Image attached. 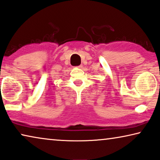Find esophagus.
Here are the masks:
<instances>
[{
	"label": "esophagus",
	"instance_id": "esophagus-1",
	"mask_svg": "<svg viewBox=\"0 0 160 160\" xmlns=\"http://www.w3.org/2000/svg\"><path fill=\"white\" fill-rule=\"evenodd\" d=\"M78 67H79V68H82V65H80V66H78Z\"/></svg>",
	"mask_w": 160,
	"mask_h": 160
}]
</instances>
